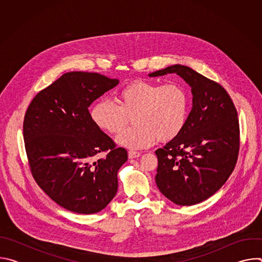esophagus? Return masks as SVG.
<instances>
[{"instance_id": "esophagus-1", "label": "esophagus", "mask_w": 262, "mask_h": 262, "mask_svg": "<svg viewBox=\"0 0 262 262\" xmlns=\"http://www.w3.org/2000/svg\"><path fill=\"white\" fill-rule=\"evenodd\" d=\"M141 156V152L139 151H136V150H129L128 151V158L129 159H135V158H138Z\"/></svg>"}]
</instances>
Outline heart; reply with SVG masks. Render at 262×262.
Here are the masks:
<instances>
[{
  "mask_svg": "<svg viewBox=\"0 0 262 262\" xmlns=\"http://www.w3.org/2000/svg\"><path fill=\"white\" fill-rule=\"evenodd\" d=\"M117 102L96 101L90 110V117L98 128L116 135L132 116L134 125L117 137V143L128 148H146L157 140L169 142L175 139L189 117V93L177 83L162 85L136 80L119 90Z\"/></svg>",
  "mask_w": 262,
  "mask_h": 262,
  "instance_id": "b5f03b06",
  "label": "heart"
}]
</instances>
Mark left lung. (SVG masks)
Masks as SVG:
<instances>
[{"mask_svg":"<svg viewBox=\"0 0 262 262\" xmlns=\"http://www.w3.org/2000/svg\"><path fill=\"white\" fill-rule=\"evenodd\" d=\"M176 73L192 87L193 107L182 132L156 150V182L177 205L200 203L226 182L239 151V122L235 105L223 86L194 69L172 65L149 77Z\"/></svg>","mask_w":262,"mask_h":262,"instance_id":"obj_1","label":"left lung"}]
</instances>
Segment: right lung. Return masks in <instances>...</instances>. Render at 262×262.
Masks as SVG:
<instances>
[{"label": "right lung", "mask_w": 262, "mask_h": 262, "mask_svg": "<svg viewBox=\"0 0 262 262\" xmlns=\"http://www.w3.org/2000/svg\"><path fill=\"white\" fill-rule=\"evenodd\" d=\"M118 83L96 72H66L35 95L25 114L32 176L69 211L98 212L117 193V172L127 152L93 123L88 107ZM99 153L105 157L97 158Z\"/></svg>", "instance_id": "1"}]
</instances>
